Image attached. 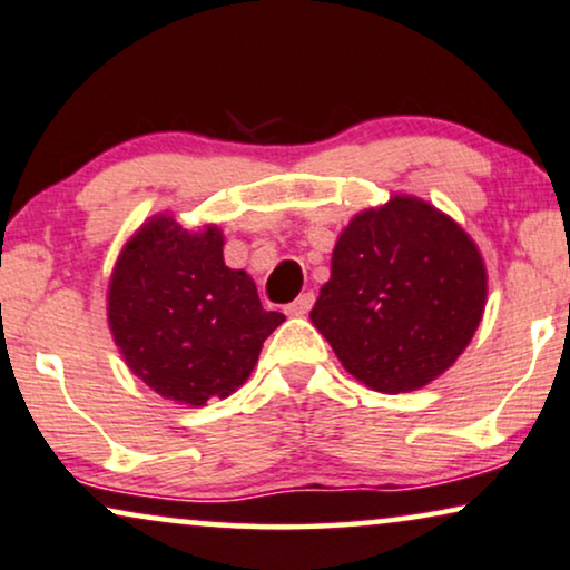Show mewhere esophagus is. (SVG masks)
I'll return each instance as SVG.
<instances>
[{
  "mask_svg": "<svg viewBox=\"0 0 570 570\" xmlns=\"http://www.w3.org/2000/svg\"><path fill=\"white\" fill-rule=\"evenodd\" d=\"M313 302H315V294H313V292L299 294V297L294 299L292 305H286V315H294V318H302V315L309 313V307H313Z\"/></svg>",
  "mask_w": 570,
  "mask_h": 570,
  "instance_id": "esophagus-1",
  "label": "esophagus"
}]
</instances>
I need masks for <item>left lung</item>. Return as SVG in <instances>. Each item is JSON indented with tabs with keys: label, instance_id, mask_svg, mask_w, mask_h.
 I'll return each instance as SVG.
<instances>
[{
	"label": "left lung",
	"instance_id": "left-lung-1",
	"mask_svg": "<svg viewBox=\"0 0 570 570\" xmlns=\"http://www.w3.org/2000/svg\"><path fill=\"white\" fill-rule=\"evenodd\" d=\"M484 305L487 268L471 236L429 202L392 197L338 236L309 318L352 376L400 394L463 355Z\"/></svg>",
	"mask_w": 570,
	"mask_h": 570
}]
</instances>
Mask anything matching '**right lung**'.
I'll return each mask as SVG.
<instances>
[{
    "label": "right lung",
    "mask_w": 570,
    "mask_h": 570,
    "mask_svg": "<svg viewBox=\"0 0 570 570\" xmlns=\"http://www.w3.org/2000/svg\"><path fill=\"white\" fill-rule=\"evenodd\" d=\"M107 321L144 384L199 407L249 379L263 342L286 318L263 309L255 281L223 263L218 226L186 232L155 215L115 263Z\"/></svg>",
    "instance_id": "1"
}]
</instances>
